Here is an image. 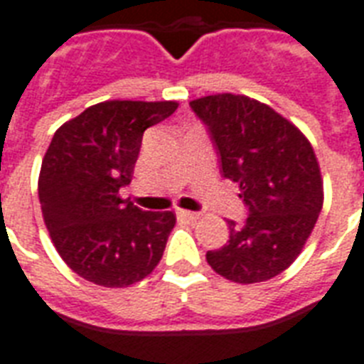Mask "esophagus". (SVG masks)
Instances as JSON below:
<instances>
[{
	"label": "esophagus",
	"mask_w": 364,
	"mask_h": 364,
	"mask_svg": "<svg viewBox=\"0 0 364 364\" xmlns=\"http://www.w3.org/2000/svg\"><path fill=\"white\" fill-rule=\"evenodd\" d=\"M177 215H179V218L191 219V221H196V219H200L202 213H198V212H188V210H177Z\"/></svg>",
	"instance_id": "1"
}]
</instances>
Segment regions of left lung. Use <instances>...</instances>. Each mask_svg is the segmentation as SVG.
Returning a JSON list of instances; mask_svg holds the SVG:
<instances>
[{
    "mask_svg": "<svg viewBox=\"0 0 364 364\" xmlns=\"http://www.w3.org/2000/svg\"><path fill=\"white\" fill-rule=\"evenodd\" d=\"M206 124L221 176L238 183L244 223L227 221L229 240L210 250V267L238 284L263 282L294 263L323 208L317 156L304 133L263 102L218 93L191 101Z\"/></svg>",
    "mask_w": 364,
    "mask_h": 364,
    "instance_id": "left-lung-1",
    "label": "left lung"
}]
</instances>
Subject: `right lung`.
<instances>
[{
  "label": "right lung",
  "mask_w": 364,
  "mask_h": 364,
  "mask_svg": "<svg viewBox=\"0 0 364 364\" xmlns=\"http://www.w3.org/2000/svg\"><path fill=\"white\" fill-rule=\"evenodd\" d=\"M176 101H105L55 132L41 162L38 194L55 248L85 281L126 288L162 259L173 212H145L122 198L132 183L146 127Z\"/></svg>",
  "instance_id": "1"
}]
</instances>
